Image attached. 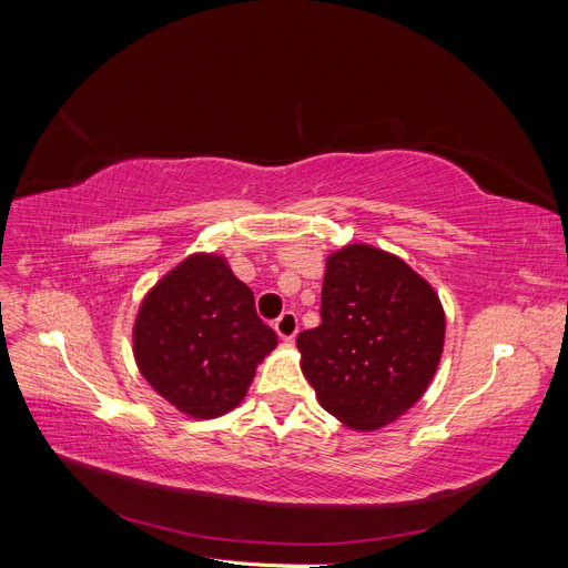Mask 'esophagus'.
I'll return each instance as SVG.
<instances>
[{
	"label": "esophagus",
	"mask_w": 568,
	"mask_h": 568,
	"mask_svg": "<svg viewBox=\"0 0 568 568\" xmlns=\"http://www.w3.org/2000/svg\"><path fill=\"white\" fill-rule=\"evenodd\" d=\"M274 332L280 334L282 341H294L298 334V317L296 313L286 311L277 322H274Z\"/></svg>",
	"instance_id": "1"
}]
</instances>
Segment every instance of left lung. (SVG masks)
<instances>
[{"label":"left lung","mask_w":568,"mask_h":568,"mask_svg":"<svg viewBox=\"0 0 568 568\" xmlns=\"http://www.w3.org/2000/svg\"><path fill=\"white\" fill-rule=\"evenodd\" d=\"M322 324L301 332V369L320 405L353 432H376L434 382L445 343L440 298L403 257L348 244L326 257Z\"/></svg>","instance_id":"8db88e82"}]
</instances>
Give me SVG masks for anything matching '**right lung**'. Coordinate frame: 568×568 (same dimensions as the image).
<instances>
[{"instance_id": "right-lung-1", "label": "right lung", "mask_w": 568, "mask_h": 568, "mask_svg": "<svg viewBox=\"0 0 568 568\" xmlns=\"http://www.w3.org/2000/svg\"><path fill=\"white\" fill-rule=\"evenodd\" d=\"M277 348L253 291L217 253H194L144 296L132 329L136 367L161 398L194 419L227 415Z\"/></svg>"}]
</instances>
